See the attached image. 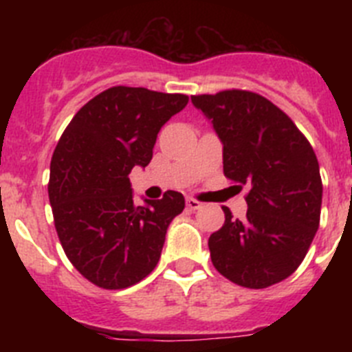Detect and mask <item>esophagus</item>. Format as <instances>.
I'll use <instances>...</instances> for the list:
<instances>
[{"instance_id":"34e87169","label":"esophagus","mask_w":352,"mask_h":352,"mask_svg":"<svg viewBox=\"0 0 352 352\" xmlns=\"http://www.w3.org/2000/svg\"><path fill=\"white\" fill-rule=\"evenodd\" d=\"M186 208H188V210H201V208H203V203H199L197 199H194V197H188L186 199Z\"/></svg>"}]
</instances>
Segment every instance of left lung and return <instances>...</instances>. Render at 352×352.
<instances>
[{
	"instance_id": "obj_1",
	"label": "left lung",
	"mask_w": 352,
	"mask_h": 352,
	"mask_svg": "<svg viewBox=\"0 0 352 352\" xmlns=\"http://www.w3.org/2000/svg\"><path fill=\"white\" fill-rule=\"evenodd\" d=\"M223 144V174L247 185V219L226 222L208 239L211 263L241 287L278 284L305 259L319 227L322 182L312 146L291 118L252 91L194 95Z\"/></svg>"
}]
</instances>
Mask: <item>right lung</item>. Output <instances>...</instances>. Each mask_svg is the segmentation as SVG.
Instances as JSON below:
<instances>
[{"label":"right lung","instance_id":"1","mask_svg":"<svg viewBox=\"0 0 352 352\" xmlns=\"http://www.w3.org/2000/svg\"><path fill=\"white\" fill-rule=\"evenodd\" d=\"M188 96L114 86L77 111L51 160L49 201L74 268L102 289H125L153 272L179 192L135 206L129 174L153 157L160 129Z\"/></svg>","mask_w":352,"mask_h":352}]
</instances>
